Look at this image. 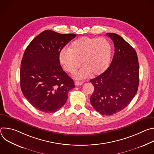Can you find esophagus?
Wrapping results in <instances>:
<instances>
[{
  "instance_id": "obj_1",
  "label": "esophagus",
  "mask_w": 154,
  "mask_h": 154,
  "mask_svg": "<svg viewBox=\"0 0 154 154\" xmlns=\"http://www.w3.org/2000/svg\"><path fill=\"white\" fill-rule=\"evenodd\" d=\"M83 83V82H79V81H75V85L76 86H79V85H82Z\"/></svg>"
}]
</instances>
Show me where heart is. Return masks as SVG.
Returning <instances> with one entry per match:
<instances>
[{"instance_id":"heart-1","label":"heart","mask_w":154,"mask_h":154,"mask_svg":"<svg viewBox=\"0 0 154 154\" xmlns=\"http://www.w3.org/2000/svg\"><path fill=\"white\" fill-rule=\"evenodd\" d=\"M112 55L109 42L104 38L82 37L74 41L69 49H63L60 61L67 72L74 74L81 66H84L77 74V77L85 78L92 74L97 76L108 68Z\"/></svg>"}]
</instances>
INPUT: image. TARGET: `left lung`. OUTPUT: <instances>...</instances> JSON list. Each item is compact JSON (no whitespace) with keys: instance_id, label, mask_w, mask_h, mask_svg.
<instances>
[{"instance_id":"left-lung-1","label":"left lung","mask_w":154,"mask_h":154,"mask_svg":"<svg viewBox=\"0 0 154 154\" xmlns=\"http://www.w3.org/2000/svg\"><path fill=\"white\" fill-rule=\"evenodd\" d=\"M106 35L113 40L115 54L108 68L90 80L94 86L90 102L100 114L110 116L125 108L135 97L140 69L135 49L119 35Z\"/></svg>"}]
</instances>
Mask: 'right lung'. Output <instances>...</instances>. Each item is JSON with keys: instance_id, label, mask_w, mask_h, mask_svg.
Segmentation results:
<instances>
[{"instance_id": "obj_1", "label": "right lung", "mask_w": 154, "mask_h": 154, "mask_svg": "<svg viewBox=\"0 0 154 154\" xmlns=\"http://www.w3.org/2000/svg\"><path fill=\"white\" fill-rule=\"evenodd\" d=\"M76 35L47 30L36 36L24 52L20 69L21 91L32 105L42 112L57 111L75 87L73 80L63 70L59 56Z\"/></svg>"}]
</instances>
